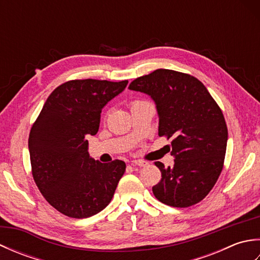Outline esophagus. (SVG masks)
Returning <instances> with one entry per match:
<instances>
[{
  "label": "esophagus",
  "mask_w": 260,
  "mask_h": 260,
  "mask_svg": "<svg viewBox=\"0 0 260 260\" xmlns=\"http://www.w3.org/2000/svg\"><path fill=\"white\" fill-rule=\"evenodd\" d=\"M131 165L132 167H146L147 165V162L145 161H132L131 162Z\"/></svg>",
  "instance_id": "esophagus-1"
}]
</instances>
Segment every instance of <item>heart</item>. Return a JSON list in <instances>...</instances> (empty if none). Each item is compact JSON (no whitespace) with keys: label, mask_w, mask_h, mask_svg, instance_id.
Returning <instances> with one entry per match:
<instances>
[{"label":"heart","mask_w":260,"mask_h":260,"mask_svg":"<svg viewBox=\"0 0 260 260\" xmlns=\"http://www.w3.org/2000/svg\"><path fill=\"white\" fill-rule=\"evenodd\" d=\"M139 102H141V101H134L133 103H132V104H131V106H132V105H133V104H135V103H139Z\"/></svg>","instance_id":"obj_1"}]
</instances>
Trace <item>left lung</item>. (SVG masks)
Instances as JSON below:
<instances>
[{"label": "left lung", "instance_id": "left-lung-1", "mask_svg": "<svg viewBox=\"0 0 260 260\" xmlns=\"http://www.w3.org/2000/svg\"><path fill=\"white\" fill-rule=\"evenodd\" d=\"M156 104L158 135L172 140L173 168L155 165L162 179L152 187L158 201L187 208L208 196L221 173L228 128L222 110L202 82L189 74L157 69L131 82Z\"/></svg>", "mask_w": 260, "mask_h": 260}]
</instances>
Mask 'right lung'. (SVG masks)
I'll return each instance as SVG.
<instances>
[{
	"label": "right lung",
	"instance_id": "obj_1",
	"mask_svg": "<svg viewBox=\"0 0 260 260\" xmlns=\"http://www.w3.org/2000/svg\"><path fill=\"white\" fill-rule=\"evenodd\" d=\"M118 82L75 79L58 86L43 105L29 135L32 176L51 206L67 217L82 219L112 201L126 164L95 161L88 135L97 134L103 107L125 89Z\"/></svg>",
	"mask_w": 260,
	"mask_h": 260
}]
</instances>
